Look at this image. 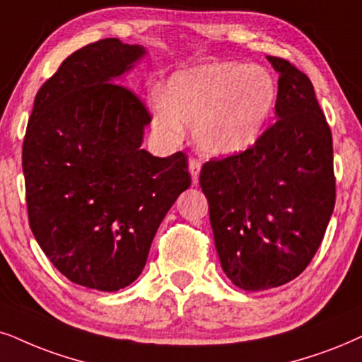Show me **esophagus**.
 Returning a JSON list of instances; mask_svg holds the SVG:
<instances>
[{
  "instance_id": "34e87169",
  "label": "esophagus",
  "mask_w": 362,
  "mask_h": 362,
  "mask_svg": "<svg viewBox=\"0 0 362 362\" xmlns=\"http://www.w3.org/2000/svg\"><path fill=\"white\" fill-rule=\"evenodd\" d=\"M189 170H190V175H192V182H194V185H197V184H199L200 160H197V158H190V160H189Z\"/></svg>"
}]
</instances>
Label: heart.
<instances>
[{"mask_svg": "<svg viewBox=\"0 0 362 362\" xmlns=\"http://www.w3.org/2000/svg\"><path fill=\"white\" fill-rule=\"evenodd\" d=\"M276 100L277 83L267 68L210 63L172 76L165 98L153 102V123L172 140L180 139L182 123L194 127L204 153L227 157L257 141Z\"/></svg>", "mask_w": 362, "mask_h": 362, "instance_id": "obj_1", "label": "heart"}]
</instances>
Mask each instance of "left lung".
Instances as JSON below:
<instances>
[{
  "label": "left lung",
  "mask_w": 362,
  "mask_h": 362,
  "mask_svg": "<svg viewBox=\"0 0 362 362\" xmlns=\"http://www.w3.org/2000/svg\"><path fill=\"white\" fill-rule=\"evenodd\" d=\"M279 71L277 120L244 152L204 163L215 249L244 291L296 279L326 234L336 204L332 135L308 75L267 57Z\"/></svg>",
  "instance_id": "1"
}]
</instances>
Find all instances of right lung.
<instances>
[{"label": "right lung", "mask_w": 362, "mask_h": 362, "mask_svg": "<svg viewBox=\"0 0 362 362\" xmlns=\"http://www.w3.org/2000/svg\"><path fill=\"white\" fill-rule=\"evenodd\" d=\"M144 53L118 38L71 53L36 93L23 140L35 239L63 276L103 292L140 276L160 222L192 182L184 152L140 148L152 115L115 83Z\"/></svg>", "instance_id": "1"}]
</instances>
